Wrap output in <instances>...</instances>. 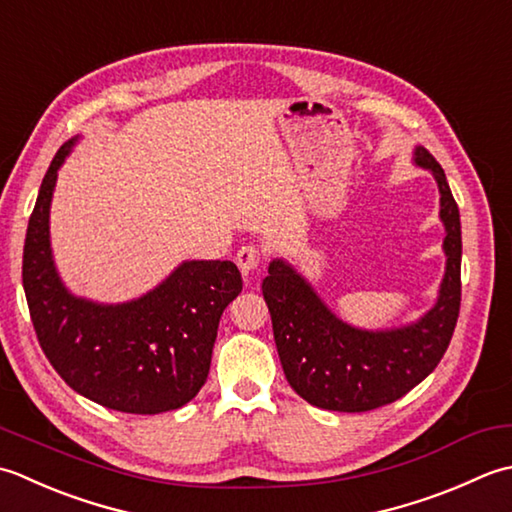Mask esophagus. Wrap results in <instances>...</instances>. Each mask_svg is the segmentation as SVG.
<instances>
[{"label": "esophagus", "mask_w": 512, "mask_h": 512, "mask_svg": "<svg viewBox=\"0 0 512 512\" xmlns=\"http://www.w3.org/2000/svg\"><path fill=\"white\" fill-rule=\"evenodd\" d=\"M260 260H263V252L256 245H243L236 252V265L243 271V276H249L258 267Z\"/></svg>", "instance_id": "34e87169"}]
</instances>
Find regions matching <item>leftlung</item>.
<instances>
[{"label": "left lung", "instance_id": "8db88e82", "mask_svg": "<svg viewBox=\"0 0 512 512\" xmlns=\"http://www.w3.org/2000/svg\"><path fill=\"white\" fill-rule=\"evenodd\" d=\"M415 163L440 185L448 256L440 298L420 322L380 333L344 325L283 260H274L263 280L287 382L318 409L364 413L400 400L440 364L453 338L462 302L460 210L435 156L417 148Z\"/></svg>", "mask_w": 512, "mask_h": 512}]
</instances>
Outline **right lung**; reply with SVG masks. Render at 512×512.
Listing matches in <instances>:
<instances>
[{
	"label": "right lung",
	"mask_w": 512,
	"mask_h": 512,
	"mask_svg": "<svg viewBox=\"0 0 512 512\" xmlns=\"http://www.w3.org/2000/svg\"><path fill=\"white\" fill-rule=\"evenodd\" d=\"M70 145L52 159L26 232L22 278L37 340L83 398L137 415L181 409L207 380L218 320L241 294V271L232 260H192L128 305L70 296L48 243L50 198Z\"/></svg>",
	"instance_id": "right-lung-1"
}]
</instances>
